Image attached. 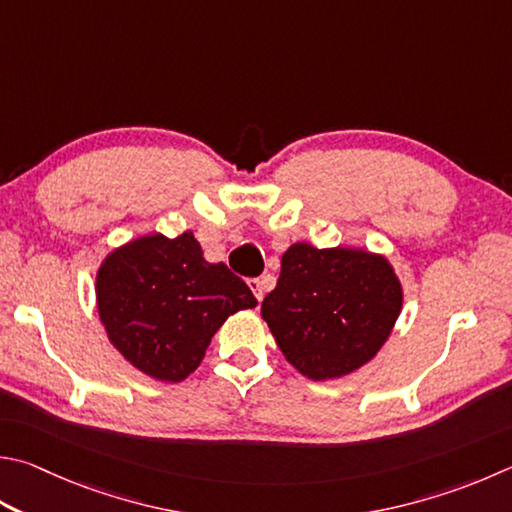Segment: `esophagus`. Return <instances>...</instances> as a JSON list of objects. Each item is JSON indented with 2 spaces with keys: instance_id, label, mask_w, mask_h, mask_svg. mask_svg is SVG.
<instances>
[{
  "instance_id": "esophagus-1",
  "label": "esophagus",
  "mask_w": 512,
  "mask_h": 512,
  "mask_svg": "<svg viewBox=\"0 0 512 512\" xmlns=\"http://www.w3.org/2000/svg\"><path fill=\"white\" fill-rule=\"evenodd\" d=\"M248 286H250V291L255 293V297L259 302L264 300V293H266V282H264V277H250L248 280Z\"/></svg>"
}]
</instances>
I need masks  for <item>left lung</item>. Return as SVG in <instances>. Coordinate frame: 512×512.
<instances>
[{
    "mask_svg": "<svg viewBox=\"0 0 512 512\" xmlns=\"http://www.w3.org/2000/svg\"><path fill=\"white\" fill-rule=\"evenodd\" d=\"M385 257L358 248L293 244L262 318L286 360L313 380L347 376L376 356L401 313Z\"/></svg>",
    "mask_w": 512,
    "mask_h": 512,
    "instance_id": "1",
    "label": "left lung"
}]
</instances>
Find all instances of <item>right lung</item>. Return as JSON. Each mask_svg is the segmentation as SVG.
Segmentation results:
<instances>
[{
  "mask_svg": "<svg viewBox=\"0 0 512 512\" xmlns=\"http://www.w3.org/2000/svg\"><path fill=\"white\" fill-rule=\"evenodd\" d=\"M96 297L111 345L143 374L167 383L199 367L228 315L257 306L224 262L203 259L192 232L147 235L114 250L98 271Z\"/></svg>",
  "mask_w": 512,
  "mask_h": 512,
  "instance_id": "obj_1",
  "label": "right lung"
}]
</instances>
